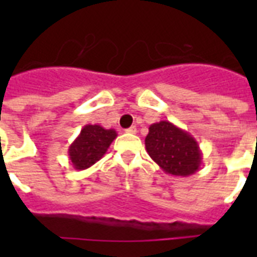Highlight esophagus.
Segmentation results:
<instances>
[{
	"label": "esophagus",
	"mask_w": 257,
	"mask_h": 257,
	"mask_svg": "<svg viewBox=\"0 0 257 257\" xmlns=\"http://www.w3.org/2000/svg\"><path fill=\"white\" fill-rule=\"evenodd\" d=\"M125 132H126V133H132V135H135V133H137V128H136V126H131V128L126 129Z\"/></svg>",
	"instance_id": "1"
}]
</instances>
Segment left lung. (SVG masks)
Listing matches in <instances>:
<instances>
[{"label":"left lung","mask_w":257,"mask_h":257,"mask_svg":"<svg viewBox=\"0 0 257 257\" xmlns=\"http://www.w3.org/2000/svg\"><path fill=\"white\" fill-rule=\"evenodd\" d=\"M145 148L165 173L187 177L201 167V151L191 133L169 121L155 122L145 137Z\"/></svg>","instance_id":"1"}]
</instances>
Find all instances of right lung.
I'll use <instances>...</instances> for the list:
<instances>
[{
    "instance_id": "add662e5",
    "label": "right lung",
    "mask_w": 257,
    "mask_h": 257,
    "mask_svg": "<svg viewBox=\"0 0 257 257\" xmlns=\"http://www.w3.org/2000/svg\"><path fill=\"white\" fill-rule=\"evenodd\" d=\"M116 137L114 129H105L101 125H85L68 149L72 167L77 171H84L96 164Z\"/></svg>"
}]
</instances>
